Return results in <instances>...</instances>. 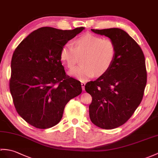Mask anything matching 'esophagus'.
Segmentation results:
<instances>
[{
  "label": "esophagus",
  "instance_id": "obj_1",
  "mask_svg": "<svg viewBox=\"0 0 158 158\" xmlns=\"http://www.w3.org/2000/svg\"><path fill=\"white\" fill-rule=\"evenodd\" d=\"M85 82H81V87L83 90H84V88H85Z\"/></svg>",
  "mask_w": 158,
  "mask_h": 158
}]
</instances>
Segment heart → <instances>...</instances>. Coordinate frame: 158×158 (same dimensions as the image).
Listing matches in <instances>:
<instances>
[{
	"mask_svg": "<svg viewBox=\"0 0 158 158\" xmlns=\"http://www.w3.org/2000/svg\"><path fill=\"white\" fill-rule=\"evenodd\" d=\"M116 55V46L112 40L85 34L73 41V47L67 44L61 48L60 60L66 67L71 69L80 59L79 67L69 74L81 81L105 75L112 66Z\"/></svg>",
	"mask_w": 158,
	"mask_h": 158,
	"instance_id": "b5f03b06",
	"label": "heart"
}]
</instances>
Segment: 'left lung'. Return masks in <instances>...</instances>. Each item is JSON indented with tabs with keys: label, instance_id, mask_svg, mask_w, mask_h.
<instances>
[{
	"label": "left lung",
	"instance_id": "8db88e82",
	"mask_svg": "<svg viewBox=\"0 0 158 158\" xmlns=\"http://www.w3.org/2000/svg\"><path fill=\"white\" fill-rule=\"evenodd\" d=\"M91 30L112 40L116 55L105 75L85 86L92 97L89 117L98 127L115 129L131 118L142 100L147 83L145 56L141 47L123 29Z\"/></svg>",
	"mask_w": 158,
	"mask_h": 158
}]
</instances>
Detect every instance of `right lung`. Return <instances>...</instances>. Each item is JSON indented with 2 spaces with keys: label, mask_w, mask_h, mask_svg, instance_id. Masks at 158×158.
I'll return each instance as SVG.
<instances>
[{
  "label": "right lung",
  "mask_w": 158,
  "mask_h": 158,
  "mask_svg": "<svg viewBox=\"0 0 158 158\" xmlns=\"http://www.w3.org/2000/svg\"><path fill=\"white\" fill-rule=\"evenodd\" d=\"M84 29L43 27L31 32L15 50L10 91L17 112L33 127L45 129L56 125L66 104L81 93L79 81L66 75L60 51Z\"/></svg>",
  "instance_id": "add662e5"
}]
</instances>
